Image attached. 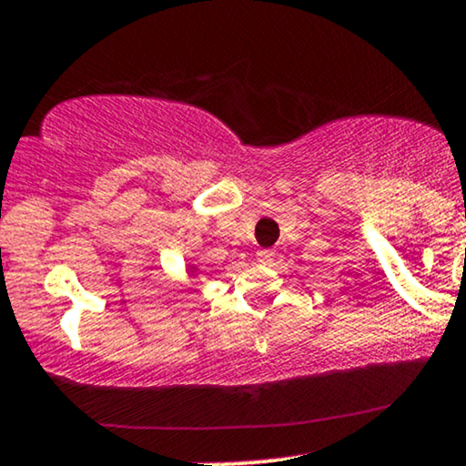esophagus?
<instances>
[{"label":"esophagus","mask_w":466,"mask_h":466,"mask_svg":"<svg viewBox=\"0 0 466 466\" xmlns=\"http://www.w3.org/2000/svg\"><path fill=\"white\" fill-rule=\"evenodd\" d=\"M256 258L260 265H273V258H276V254H273L271 249H262V251H258Z\"/></svg>","instance_id":"obj_1"}]
</instances>
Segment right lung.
<instances>
[{
	"label": "right lung",
	"mask_w": 466,
	"mask_h": 466,
	"mask_svg": "<svg viewBox=\"0 0 466 466\" xmlns=\"http://www.w3.org/2000/svg\"><path fill=\"white\" fill-rule=\"evenodd\" d=\"M198 271H199L198 265H188V278H195V276H198Z\"/></svg>",
	"instance_id": "right-lung-1"
}]
</instances>
